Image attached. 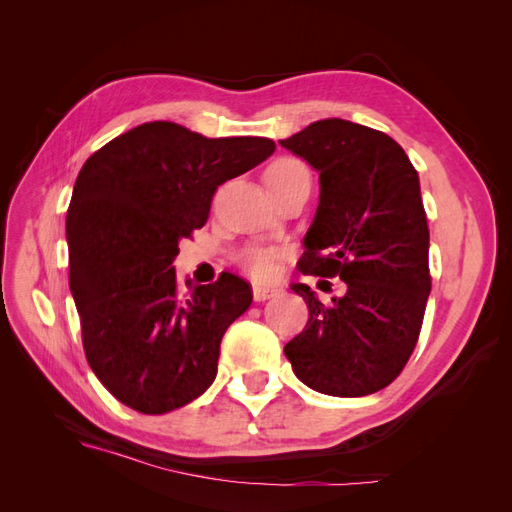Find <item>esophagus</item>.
<instances>
[{"label": "esophagus", "instance_id": "esophagus-1", "mask_svg": "<svg viewBox=\"0 0 512 512\" xmlns=\"http://www.w3.org/2000/svg\"><path fill=\"white\" fill-rule=\"evenodd\" d=\"M252 292H254V301H267V299H271V297H277V294H280V288L256 284V286L252 288Z\"/></svg>", "mask_w": 512, "mask_h": 512}]
</instances>
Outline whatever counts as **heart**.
<instances>
[{"mask_svg": "<svg viewBox=\"0 0 512 512\" xmlns=\"http://www.w3.org/2000/svg\"><path fill=\"white\" fill-rule=\"evenodd\" d=\"M297 173H307V168L292 160V158H282V160H275L265 173V179L267 181H273V179H284V177H290V175H297ZM241 260L243 265L250 269L256 277H267L273 273V260H275V250H269V247H247V250H243L241 254Z\"/></svg>", "mask_w": 512, "mask_h": 512, "instance_id": "obj_1", "label": "heart"}]
</instances>
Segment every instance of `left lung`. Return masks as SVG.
<instances>
[{"instance_id":"left-lung-1","label":"left lung","mask_w":512,"mask_h":512,"mask_svg":"<svg viewBox=\"0 0 512 512\" xmlns=\"http://www.w3.org/2000/svg\"><path fill=\"white\" fill-rule=\"evenodd\" d=\"M280 145L320 173L301 271L339 277L324 305L307 284L305 329L284 346L309 389L363 397L389 386L416 346L431 290L421 183L391 136L346 119H320Z\"/></svg>"}]
</instances>
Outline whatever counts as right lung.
Listing matches in <instances>:
<instances>
[{"label": "right lung", "instance_id": "add662e5", "mask_svg": "<svg viewBox=\"0 0 512 512\" xmlns=\"http://www.w3.org/2000/svg\"><path fill=\"white\" fill-rule=\"evenodd\" d=\"M273 151L271 138H207L151 121L83 164L66 218L70 292L87 363L121 404L166 414L213 384L222 337L252 305V288L222 273L183 292L173 260L205 226L218 185Z\"/></svg>", "mask_w": 512, "mask_h": 512}]
</instances>
